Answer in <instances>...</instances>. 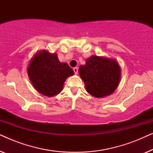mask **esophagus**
<instances>
[{"mask_svg": "<svg viewBox=\"0 0 153 153\" xmlns=\"http://www.w3.org/2000/svg\"><path fill=\"white\" fill-rule=\"evenodd\" d=\"M73 70H74L75 74H78V68H74V69H73Z\"/></svg>", "mask_w": 153, "mask_h": 153, "instance_id": "1", "label": "esophagus"}]
</instances>
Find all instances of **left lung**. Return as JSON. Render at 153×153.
Listing matches in <instances>:
<instances>
[{
	"instance_id": "obj_1",
	"label": "left lung",
	"mask_w": 153,
	"mask_h": 153,
	"mask_svg": "<svg viewBox=\"0 0 153 153\" xmlns=\"http://www.w3.org/2000/svg\"><path fill=\"white\" fill-rule=\"evenodd\" d=\"M79 73L86 91L93 97L102 98L111 95L120 81L121 69L118 62L105 56H91Z\"/></svg>"
}]
</instances>
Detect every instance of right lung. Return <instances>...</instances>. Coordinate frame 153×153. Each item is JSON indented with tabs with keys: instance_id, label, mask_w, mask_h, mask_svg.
<instances>
[{
	"instance_id": "1",
	"label": "right lung",
	"mask_w": 153,
	"mask_h": 153,
	"mask_svg": "<svg viewBox=\"0 0 153 153\" xmlns=\"http://www.w3.org/2000/svg\"><path fill=\"white\" fill-rule=\"evenodd\" d=\"M27 72L34 88L47 97L60 93L66 79L74 74L68 63L60 62L57 54L49 53L47 50H41L34 54Z\"/></svg>"
}]
</instances>
